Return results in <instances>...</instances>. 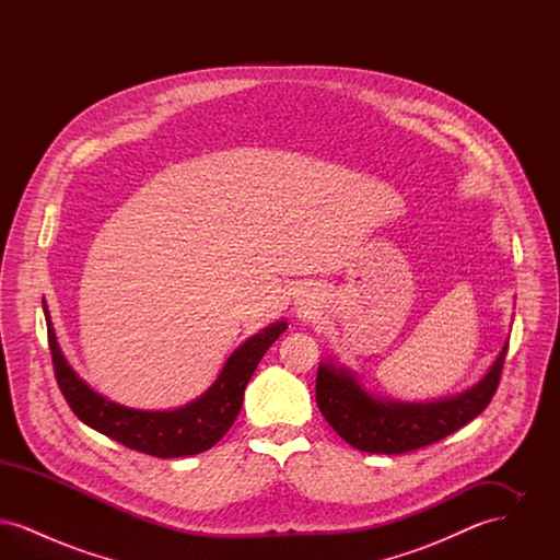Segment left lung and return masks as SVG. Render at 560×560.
<instances>
[{
	"label": "left lung",
	"mask_w": 560,
	"mask_h": 560,
	"mask_svg": "<svg viewBox=\"0 0 560 560\" xmlns=\"http://www.w3.org/2000/svg\"><path fill=\"white\" fill-rule=\"evenodd\" d=\"M508 342L470 388L432 400H400L372 393L357 373L331 359L319 363L317 405L327 424L359 452H413L472 422L498 390Z\"/></svg>",
	"instance_id": "left-lung-1"
}]
</instances>
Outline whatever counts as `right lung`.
Segmentation results:
<instances>
[{
  "mask_svg": "<svg viewBox=\"0 0 560 560\" xmlns=\"http://www.w3.org/2000/svg\"><path fill=\"white\" fill-rule=\"evenodd\" d=\"M48 320V340L52 350L56 382L85 427L108 439L155 457H183L213 447L233 427L243 405V393L270 345L288 329V320H275L249 336L224 361L212 386L176 409H133L107 399L80 377L65 359Z\"/></svg>",
  "mask_w": 560,
  "mask_h": 560,
  "instance_id": "1",
  "label": "right lung"
}]
</instances>
